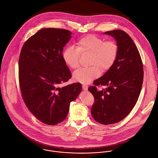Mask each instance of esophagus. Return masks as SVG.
Here are the masks:
<instances>
[{
	"label": "esophagus",
	"instance_id": "obj_1",
	"mask_svg": "<svg viewBox=\"0 0 158 158\" xmlns=\"http://www.w3.org/2000/svg\"><path fill=\"white\" fill-rule=\"evenodd\" d=\"M82 88H83V89L85 90H88V86L87 85H82Z\"/></svg>",
	"mask_w": 158,
	"mask_h": 158
}]
</instances>
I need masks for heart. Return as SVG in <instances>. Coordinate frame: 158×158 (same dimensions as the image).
Returning <instances> with one entry per match:
<instances>
[{"instance_id": "1", "label": "heart", "mask_w": 158, "mask_h": 158, "mask_svg": "<svg viewBox=\"0 0 158 158\" xmlns=\"http://www.w3.org/2000/svg\"><path fill=\"white\" fill-rule=\"evenodd\" d=\"M118 47L114 40L104 41L94 35H86L73 46H68L63 52V59L69 68L75 69L79 67L80 55L89 54L90 67L81 68L73 74L75 81L88 84L97 78L102 72L108 71L113 66L117 57Z\"/></svg>"}]
</instances>
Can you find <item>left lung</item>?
Here are the masks:
<instances>
[{
	"label": "left lung",
	"mask_w": 158,
	"mask_h": 158,
	"mask_svg": "<svg viewBox=\"0 0 158 158\" xmlns=\"http://www.w3.org/2000/svg\"><path fill=\"white\" fill-rule=\"evenodd\" d=\"M117 41L118 51L114 65L102 77L93 82L88 90L94 97L91 108L92 117L103 125L117 123L135 107L143 79L142 59L131 38L124 31L105 32ZM105 85L98 90L97 86Z\"/></svg>",
	"instance_id": "obj_1"
}]
</instances>
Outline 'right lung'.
Listing matches in <instances>:
<instances>
[{
    "instance_id": "right-lung-1",
    "label": "right lung",
    "mask_w": 158,
    "mask_h": 158,
    "mask_svg": "<svg viewBox=\"0 0 158 158\" xmlns=\"http://www.w3.org/2000/svg\"><path fill=\"white\" fill-rule=\"evenodd\" d=\"M71 34L66 29H41L25 41L21 51L19 82L23 100L35 117L47 125L63 122L70 103L81 91L80 83L60 87L71 78L62 56Z\"/></svg>"
}]
</instances>
